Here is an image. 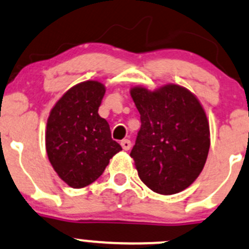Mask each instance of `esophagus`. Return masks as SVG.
Here are the masks:
<instances>
[{"instance_id":"1","label":"esophagus","mask_w":249,"mask_h":249,"mask_svg":"<svg viewBox=\"0 0 249 249\" xmlns=\"http://www.w3.org/2000/svg\"><path fill=\"white\" fill-rule=\"evenodd\" d=\"M121 146L124 151H128L130 148V146H132V142H130V140L124 139L121 142Z\"/></svg>"}]
</instances>
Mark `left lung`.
<instances>
[{
	"label": "left lung",
	"mask_w": 249,
	"mask_h": 249,
	"mask_svg": "<svg viewBox=\"0 0 249 249\" xmlns=\"http://www.w3.org/2000/svg\"><path fill=\"white\" fill-rule=\"evenodd\" d=\"M142 127L130 152L140 180L163 196L191 186L206 163L210 124L204 107L186 87L130 89Z\"/></svg>",
	"instance_id": "left-lung-1"
}]
</instances>
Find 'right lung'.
Here are the masks:
<instances>
[{"label": "right lung", "mask_w": 249, "mask_h": 249, "mask_svg": "<svg viewBox=\"0 0 249 249\" xmlns=\"http://www.w3.org/2000/svg\"><path fill=\"white\" fill-rule=\"evenodd\" d=\"M106 86L97 80L76 84L56 102L48 117L45 148L58 178L71 188H84L106 170L122 150L111 139L98 107Z\"/></svg>", "instance_id": "add662e5"}]
</instances>
